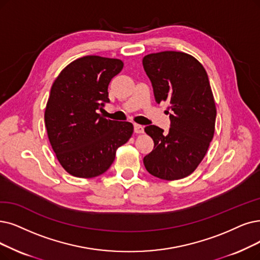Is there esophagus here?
Wrapping results in <instances>:
<instances>
[{
    "instance_id": "esophagus-1",
    "label": "esophagus",
    "mask_w": 260,
    "mask_h": 260,
    "mask_svg": "<svg viewBox=\"0 0 260 260\" xmlns=\"http://www.w3.org/2000/svg\"><path fill=\"white\" fill-rule=\"evenodd\" d=\"M134 132H136L137 134L144 133L143 126H141V124H138V123H134Z\"/></svg>"
}]
</instances>
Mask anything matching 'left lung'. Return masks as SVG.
Returning a JSON list of instances; mask_svg holds the SVG:
<instances>
[{
  "label": "left lung",
  "instance_id": "left-lung-1",
  "mask_svg": "<svg viewBox=\"0 0 260 260\" xmlns=\"http://www.w3.org/2000/svg\"><path fill=\"white\" fill-rule=\"evenodd\" d=\"M155 102L169 101L168 133L154 124L145 127L154 146L144 157L147 172L163 180L191 175L208 151L214 136L216 108L204 66L184 52L163 51L143 58Z\"/></svg>",
  "mask_w": 260,
  "mask_h": 260
}]
</instances>
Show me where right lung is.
I'll use <instances>...</instances> for the list:
<instances>
[{
  "label": "right lung",
  "instance_id": "obj_1",
  "mask_svg": "<svg viewBox=\"0 0 260 260\" xmlns=\"http://www.w3.org/2000/svg\"><path fill=\"white\" fill-rule=\"evenodd\" d=\"M122 67L118 58L83 56L67 65L52 84L45 110L48 138L59 164L75 177L106 173L116 150L132 136L131 122L98 113L110 101L108 86Z\"/></svg>",
  "mask_w": 260,
  "mask_h": 260
}]
</instances>
